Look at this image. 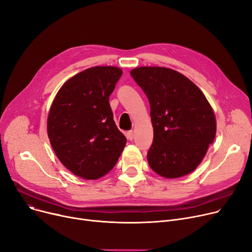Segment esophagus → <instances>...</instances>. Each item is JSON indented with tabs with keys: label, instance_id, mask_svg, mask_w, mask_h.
Here are the masks:
<instances>
[{
	"label": "esophagus",
	"instance_id": "1",
	"mask_svg": "<svg viewBox=\"0 0 252 252\" xmlns=\"http://www.w3.org/2000/svg\"><path fill=\"white\" fill-rule=\"evenodd\" d=\"M127 139L130 140V141L134 139V131L133 130H129L128 133H127Z\"/></svg>",
	"mask_w": 252,
	"mask_h": 252
}]
</instances>
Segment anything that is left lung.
<instances>
[{"label": "left lung", "instance_id": "left-lung-1", "mask_svg": "<svg viewBox=\"0 0 252 252\" xmlns=\"http://www.w3.org/2000/svg\"><path fill=\"white\" fill-rule=\"evenodd\" d=\"M150 103L153 143L150 167L165 179L186 176L200 164L217 133L213 107L184 74L159 66L130 70Z\"/></svg>", "mask_w": 252, "mask_h": 252}]
</instances>
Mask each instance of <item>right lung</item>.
Listing matches in <instances>:
<instances>
[{
	"instance_id": "1",
	"label": "right lung",
	"mask_w": 252,
	"mask_h": 252,
	"mask_svg": "<svg viewBox=\"0 0 252 252\" xmlns=\"http://www.w3.org/2000/svg\"><path fill=\"white\" fill-rule=\"evenodd\" d=\"M123 70L95 66L66 81L49 110L47 131L60 162L85 180L108 174L126 138L113 121L109 96Z\"/></svg>"
}]
</instances>
